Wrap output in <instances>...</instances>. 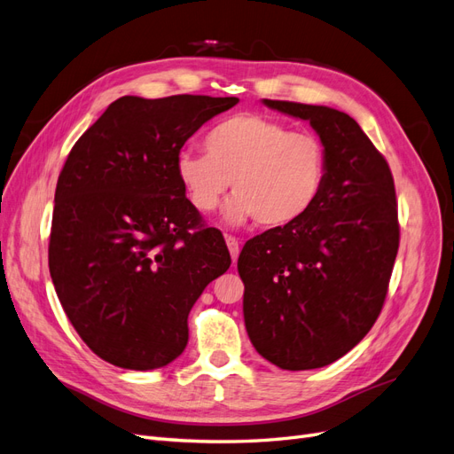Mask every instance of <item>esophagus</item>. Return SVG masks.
<instances>
[{
    "instance_id": "esophagus-1",
    "label": "esophagus",
    "mask_w": 454,
    "mask_h": 454,
    "mask_svg": "<svg viewBox=\"0 0 454 454\" xmlns=\"http://www.w3.org/2000/svg\"><path fill=\"white\" fill-rule=\"evenodd\" d=\"M225 242H227V248H229V254H231L232 263H237L239 254H240V244H239V240H237L235 237L225 235Z\"/></svg>"
}]
</instances>
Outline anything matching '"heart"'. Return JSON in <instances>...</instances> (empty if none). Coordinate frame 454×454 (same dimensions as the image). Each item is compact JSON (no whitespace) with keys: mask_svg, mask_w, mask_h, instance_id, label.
Here are the masks:
<instances>
[{"mask_svg":"<svg viewBox=\"0 0 454 454\" xmlns=\"http://www.w3.org/2000/svg\"><path fill=\"white\" fill-rule=\"evenodd\" d=\"M202 147L204 155L184 149L176 157L177 180L202 214L222 204L232 182L237 197L225 210L229 222L255 217L263 227H286L303 219L324 193L327 151L312 132L239 114L206 132Z\"/></svg>","mask_w":454,"mask_h":454,"instance_id":"obj_1","label":"heart"}]
</instances>
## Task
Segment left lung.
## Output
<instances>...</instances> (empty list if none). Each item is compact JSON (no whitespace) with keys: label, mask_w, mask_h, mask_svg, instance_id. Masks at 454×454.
<instances>
[{"label":"left lung","mask_w":454,"mask_h":454,"mask_svg":"<svg viewBox=\"0 0 454 454\" xmlns=\"http://www.w3.org/2000/svg\"><path fill=\"white\" fill-rule=\"evenodd\" d=\"M263 104L310 122L327 151V180L303 219L246 242L239 257L244 324L270 364L316 369L358 345L382 310L400 246L394 177L350 115Z\"/></svg>","instance_id":"left-lung-1"}]
</instances>
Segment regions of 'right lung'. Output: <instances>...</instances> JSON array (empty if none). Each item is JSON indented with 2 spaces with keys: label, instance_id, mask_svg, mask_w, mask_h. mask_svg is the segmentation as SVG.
<instances>
[{
  "label": "right lung",
  "instance_id": "obj_1",
  "mask_svg": "<svg viewBox=\"0 0 454 454\" xmlns=\"http://www.w3.org/2000/svg\"><path fill=\"white\" fill-rule=\"evenodd\" d=\"M239 98L122 96L81 136L54 193L49 270L79 337L102 360L147 371L189 339L195 301L231 265L176 176V157Z\"/></svg>",
  "mask_w": 454,
  "mask_h": 454
}]
</instances>
